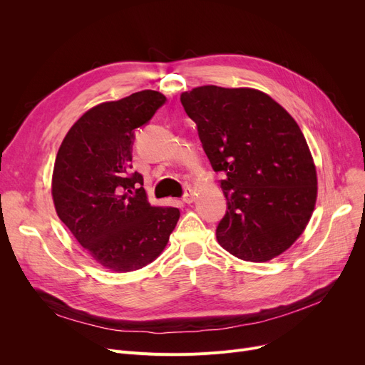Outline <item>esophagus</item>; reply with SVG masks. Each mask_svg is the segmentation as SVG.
I'll return each mask as SVG.
<instances>
[{
	"instance_id": "obj_1",
	"label": "esophagus",
	"mask_w": 365,
	"mask_h": 365,
	"mask_svg": "<svg viewBox=\"0 0 365 365\" xmlns=\"http://www.w3.org/2000/svg\"><path fill=\"white\" fill-rule=\"evenodd\" d=\"M183 201L186 202V204H192L194 201H195V192L192 189H187L186 190V194L183 195Z\"/></svg>"
}]
</instances>
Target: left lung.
Here are the masks:
<instances>
[{
	"label": "left lung",
	"mask_w": 365,
	"mask_h": 365,
	"mask_svg": "<svg viewBox=\"0 0 365 365\" xmlns=\"http://www.w3.org/2000/svg\"><path fill=\"white\" fill-rule=\"evenodd\" d=\"M180 102L198 127L227 210L217 242L247 262H267L303 234L317 202V168L292 115L256 88L201 86Z\"/></svg>",
	"instance_id": "1"
}]
</instances>
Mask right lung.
Segmentation results:
<instances>
[{"label":"right lung","mask_w":365,"mask_h":365,"mask_svg":"<svg viewBox=\"0 0 365 365\" xmlns=\"http://www.w3.org/2000/svg\"><path fill=\"white\" fill-rule=\"evenodd\" d=\"M164 102L160 91L142 90L96 105L69 128L56 155V213L84 250L113 272L155 260L180 217L176 207L150 205L142 175L131 171L134 128Z\"/></svg>","instance_id":"1"}]
</instances>
